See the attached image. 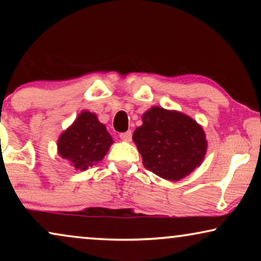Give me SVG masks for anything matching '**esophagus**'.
<instances>
[{
  "label": "esophagus",
  "mask_w": 261,
  "mask_h": 261,
  "mask_svg": "<svg viewBox=\"0 0 261 261\" xmlns=\"http://www.w3.org/2000/svg\"><path fill=\"white\" fill-rule=\"evenodd\" d=\"M120 139L122 141L129 142L132 140V132L128 130V132H124V133H121L120 134Z\"/></svg>",
  "instance_id": "esophagus-1"
}]
</instances>
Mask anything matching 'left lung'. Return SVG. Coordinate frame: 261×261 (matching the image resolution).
<instances>
[{
    "instance_id": "8db88e82",
    "label": "left lung",
    "mask_w": 261,
    "mask_h": 261,
    "mask_svg": "<svg viewBox=\"0 0 261 261\" xmlns=\"http://www.w3.org/2000/svg\"><path fill=\"white\" fill-rule=\"evenodd\" d=\"M142 164L164 179L176 181L201 165L206 152L203 128L176 110L153 107L133 133Z\"/></svg>"
}]
</instances>
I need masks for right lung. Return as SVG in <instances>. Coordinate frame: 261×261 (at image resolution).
<instances>
[{
  "label": "right lung",
  "instance_id": "obj_1",
  "mask_svg": "<svg viewBox=\"0 0 261 261\" xmlns=\"http://www.w3.org/2000/svg\"><path fill=\"white\" fill-rule=\"evenodd\" d=\"M113 142L96 114L84 110L59 137L58 153L76 170L85 171L105 158Z\"/></svg>",
  "mask_w": 261,
  "mask_h": 261
}]
</instances>
